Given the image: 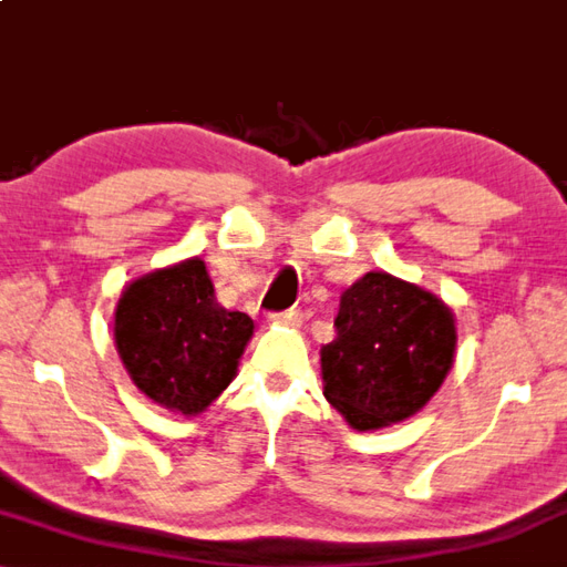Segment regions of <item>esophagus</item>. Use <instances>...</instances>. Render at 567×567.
<instances>
[{
	"label": "esophagus",
	"mask_w": 567,
	"mask_h": 567,
	"mask_svg": "<svg viewBox=\"0 0 567 567\" xmlns=\"http://www.w3.org/2000/svg\"><path fill=\"white\" fill-rule=\"evenodd\" d=\"M271 319L276 324H286V327H296L301 321V313L296 309H286V311H274Z\"/></svg>",
	"instance_id": "34e87169"
}]
</instances>
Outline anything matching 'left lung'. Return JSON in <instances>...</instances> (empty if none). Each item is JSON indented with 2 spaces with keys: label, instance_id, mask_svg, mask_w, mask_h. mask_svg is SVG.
<instances>
[{
  "label": "left lung",
  "instance_id": "1",
  "mask_svg": "<svg viewBox=\"0 0 567 567\" xmlns=\"http://www.w3.org/2000/svg\"><path fill=\"white\" fill-rule=\"evenodd\" d=\"M337 339L321 350L324 398L357 431L405 421L451 370L456 327L433 293L364 274L339 301Z\"/></svg>",
  "mask_w": 567,
  "mask_h": 567
}]
</instances>
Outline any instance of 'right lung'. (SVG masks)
Wrapping results in <instances>:
<instances>
[{
    "instance_id": "1",
    "label": "right lung",
    "mask_w": 567,
    "mask_h": 567,
    "mask_svg": "<svg viewBox=\"0 0 567 567\" xmlns=\"http://www.w3.org/2000/svg\"><path fill=\"white\" fill-rule=\"evenodd\" d=\"M113 334L136 388L193 415L230 385L254 319L220 307L205 264L193 258L128 286Z\"/></svg>"
}]
</instances>
